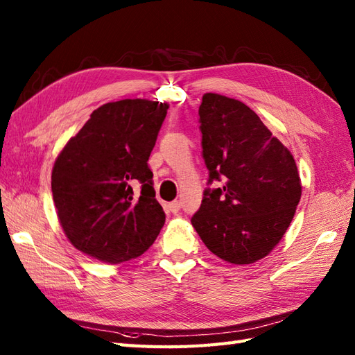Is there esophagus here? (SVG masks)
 Returning a JSON list of instances; mask_svg holds the SVG:
<instances>
[{"mask_svg":"<svg viewBox=\"0 0 355 355\" xmlns=\"http://www.w3.org/2000/svg\"><path fill=\"white\" fill-rule=\"evenodd\" d=\"M167 209L171 211V213H178L180 210V201H171L167 204Z\"/></svg>","mask_w":355,"mask_h":355,"instance_id":"34e87169","label":"esophagus"}]
</instances>
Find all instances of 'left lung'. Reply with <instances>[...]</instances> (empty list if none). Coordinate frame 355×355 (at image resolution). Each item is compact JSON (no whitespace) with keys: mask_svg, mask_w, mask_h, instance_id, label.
<instances>
[{"mask_svg":"<svg viewBox=\"0 0 355 355\" xmlns=\"http://www.w3.org/2000/svg\"><path fill=\"white\" fill-rule=\"evenodd\" d=\"M202 157L209 184L191 223L207 249L249 265L282 241L302 194L292 153L243 102L206 93L200 105Z\"/></svg>","mask_w":355,"mask_h":355,"instance_id":"8db88e82","label":"left lung"}]
</instances>
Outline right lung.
<instances>
[{
	"mask_svg": "<svg viewBox=\"0 0 355 355\" xmlns=\"http://www.w3.org/2000/svg\"><path fill=\"white\" fill-rule=\"evenodd\" d=\"M168 103L123 99L94 110L51 170L60 227L75 249L106 263L145 253L166 222L148 166ZM143 184L136 198L132 185Z\"/></svg>",
	"mask_w": 355,
	"mask_h": 355,
	"instance_id": "right-lung-1",
	"label": "right lung"
}]
</instances>
